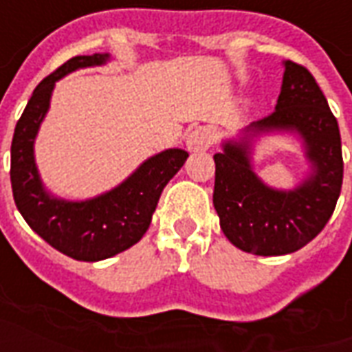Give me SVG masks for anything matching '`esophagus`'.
<instances>
[{
  "mask_svg": "<svg viewBox=\"0 0 352 352\" xmlns=\"http://www.w3.org/2000/svg\"><path fill=\"white\" fill-rule=\"evenodd\" d=\"M217 140V133L214 127H197L187 135V150L189 151H204Z\"/></svg>",
  "mask_w": 352,
  "mask_h": 352,
  "instance_id": "esophagus-1",
  "label": "esophagus"
}]
</instances>
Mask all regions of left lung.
Wrapping results in <instances>:
<instances>
[{"label":"left lung","mask_w":352,"mask_h":352,"mask_svg":"<svg viewBox=\"0 0 352 352\" xmlns=\"http://www.w3.org/2000/svg\"><path fill=\"white\" fill-rule=\"evenodd\" d=\"M276 110L253 122L215 153L214 208L223 234L238 250L263 257L294 253L324 229L343 184L338 120L306 67L283 61ZM296 134L310 174L292 190L264 184L252 168V144L263 134Z\"/></svg>","instance_id":"8db88e82"}]
</instances>
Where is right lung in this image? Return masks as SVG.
Returning <instances> with one entry per match:
<instances>
[{"instance_id":"right-lung-1","label":"right lung","mask_w":352,"mask_h":352,"mask_svg":"<svg viewBox=\"0 0 352 352\" xmlns=\"http://www.w3.org/2000/svg\"><path fill=\"white\" fill-rule=\"evenodd\" d=\"M110 54L76 56L48 74L25 104L11 144V186L18 212L54 250L76 261L97 263L129 250L146 234L159 197L189 153L179 148L159 151L120 186L86 201L52 195L35 163V138L50 109L56 82L73 71L99 67Z\"/></svg>"}]
</instances>
